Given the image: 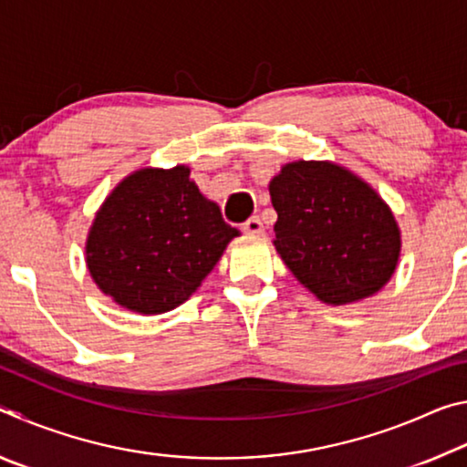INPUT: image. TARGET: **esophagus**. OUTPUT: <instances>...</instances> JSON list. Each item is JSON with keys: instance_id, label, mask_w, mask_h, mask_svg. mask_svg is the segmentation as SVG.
I'll return each instance as SVG.
<instances>
[{"instance_id": "34e87169", "label": "esophagus", "mask_w": 467, "mask_h": 467, "mask_svg": "<svg viewBox=\"0 0 467 467\" xmlns=\"http://www.w3.org/2000/svg\"><path fill=\"white\" fill-rule=\"evenodd\" d=\"M243 233H247V234H262L264 233V223L257 216H251L247 223L243 224Z\"/></svg>"}]
</instances>
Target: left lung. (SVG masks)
<instances>
[{"label": "left lung", "mask_w": 467, "mask_h": 467, "mask_svg": "<svg viewBox=\"0 0 467 467\" xmlns=\"http://www.w3.org/2000/svg\"><path fill=\"white\" fill-rule=\"evenodd\" d=\"M274 247L321 303L377 295L398 267L401 233L389 205L357 172L331 161L286 162L270 181Z\"/></svg>", "instance_id": "1"}]
</instances>
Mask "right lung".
<instances>
[{"instance_id":"add662e5","label":"right lung","mask_w":467,"mask_h":467,"mask_svg":"<svg viewBox=\"0 0 467 467\" xmlns=\"http://www.w3.org/2000/svg\"><path fill=\"white\" fill-rule=\"evenodd\" d=\"M189 167L138 169L117 183L86 236V267L123 309L161 315L202 286L241 233L189 177Z\"/></svg>"}]
</instances>
